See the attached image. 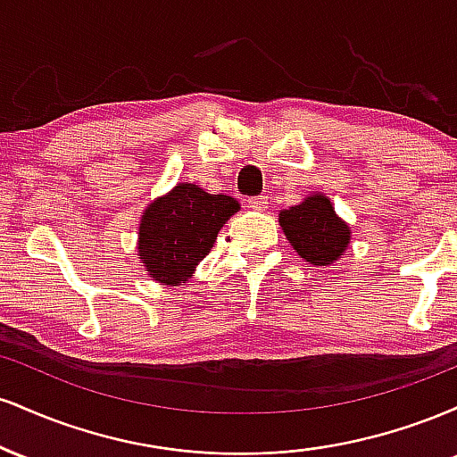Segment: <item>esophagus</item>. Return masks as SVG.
Segmentation results:
<instances>
[{
	"instance_id": "esophagus-1",
	"label": "esophagus",
	"mask_w": 457,
	"mask_h": 457,
	"mask_svg": "<svg viewBox=\"0 0 457 457\" xmlns=\"http://www.w3.org/2000/svg\"><path fill=\"white\" fill-rule=\"evenodd\" d=\"M266 206H269V197L266 195H255L246 199V208H251V211H266Z\"/></svg>"
}]
</instances>
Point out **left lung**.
I'll return each mask as SVG.
<instances>
[{"instance_id": "8db88e82", "label": "left lung", "mask_w": 457, "mask_h": 457, "mask_svg": "<svg viewBox=\"0 0 457 457\" xmlns=\"http://www.w3.org/2000/svg\"><path fill=\"white\" fill-rule=\"evenodd\" d=\"M279 225L296 253L313 266L337 262L350 243V228L335 214L333 204L322 193H313L298 206L281 211Z\"/></svg>"}]
</instances>
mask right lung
<instances>
[{
	"label": "right lung",
	"mask_w": 457,
	"mask_h": 457,
	"mask_svg": "<svg viewBox=\"0 0 457 457\" xmlns=\"http://www.w3.org/2000/svg\"><path fill=\"white\" fill-rule=\"evenodd\" d=\"M229 195H211L197 185H180L150 204L139 223V260L154 281L180 286L211 253L223 223L238 212Z\"/></svg>",
	"instance_id": "right-lung-1"
}]
</instances>
